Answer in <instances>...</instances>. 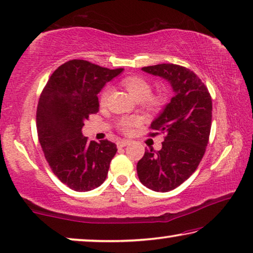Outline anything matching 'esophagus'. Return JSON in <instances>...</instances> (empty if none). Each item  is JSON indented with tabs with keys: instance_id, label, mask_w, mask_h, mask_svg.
I'll list each match as a JSON object with an SVG mask.
<instances>
[{
	"instance_id": "obj_1",
	"label": "esophagus",
	"mask_w": 253,
	"mask_h": 253,
	"mask_svg": "<svg viewBox=\"0 0 253 253\" xmlns=\"http://www.w3.org/2000/svg\"><path fill=\"white\" fill-rule=\"evenodd\" d=\"M130 143L129 140H120V141H118V147L119 148H123V147L127 146Z\"/></svg>"
}]
</instances>
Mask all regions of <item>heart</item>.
<instances>
[{
    "mask_svg": "<svg viewBox=\"0 0 253 253\" xmlns=\"http://www.w3.org/2000/svg\"><path fill=\"white\" fill-rule=\"evenodd\" d=\"M122 84L135 100H141L143 106L150 111H158L164 104L163 95H150L151 84L145 78L139 76L126 77L122 80ZM108 95H110V88H105L99 97L100 104L104 105L106 103ZM138 122L137 118H123L120 120L119 126L121 130L127 132L131 130L132 126H137Z\"/></svg>",
    "mask_w": 253,
    "mask_h": 253,
    "instance_id": "b5f03b06",
    "label": "heart"
}]
</instances>
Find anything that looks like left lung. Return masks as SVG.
I'll return each mask as SVG.
<instances>
[{
	"instance_id": "obj_1",
	"label": "left lung",
	"mask_w": 253,
	"mask_h": 253,
	"mask_svg": "<svg viewBox=\"0 0 253 253\" xmlns=\"http://www.w3.org/2000/svg\"><path fill=\"white\" fill-rule=\"evenodd\" d=\"M142 71L164 78L174 96L151 122V137L164 133L161 150L145 151L137 164L141 183L156 192L177 188L192 175L203 159L211 127V97L191 70L176 64H157Z\"/></svg>"
}]
</instances>
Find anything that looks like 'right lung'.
Wrapping results in <instances>:
<instances>
[{
  "mask_svg": "<svg viewBox=\"0 0 253 253\" xmlns=\"http://www.w3.org/2000/svg\"><path fill=\"white\" fill-rule=\"evenodd\" d=\"M122 71L71 60L53 72L41 94L38 140L53 173L75 191L98 188L118 151L108 140L89 141L81 130L89 116L99 111L97 94Z\"/></svg>",
  "mask_w": 253,
  "mask_h": 253,
  "instance_id": "1",
  "label": "right lung"
}]
</instances>
